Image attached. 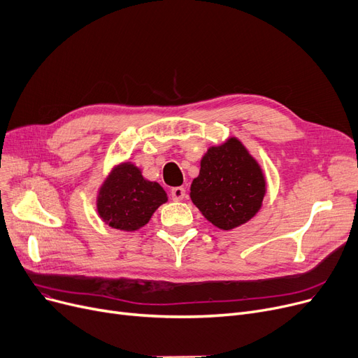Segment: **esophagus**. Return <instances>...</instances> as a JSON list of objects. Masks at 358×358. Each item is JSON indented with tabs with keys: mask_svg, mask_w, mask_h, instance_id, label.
<instances>
[{
	"mask_svg": "<svg viewBox=\"0 0 358 358\" xmlns=\"http://www.w3.org/2000/svg\"><path fill=\"white\" fill-rule=\"evenodd\" d=\"M170 195H172L173 201H180L186 196V189L183 186H175V188H172V191H170Z\"/></svg>",
	"mask_w": 358,
	"mask_h": 358,
	"instance_id": "esophagus-1",
	"label": "esophagus"
}]
</instances>
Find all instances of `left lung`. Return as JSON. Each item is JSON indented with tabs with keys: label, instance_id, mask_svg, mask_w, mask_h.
<instances>
[{
	"label": "left lung",
	"instance_id": "left-lung-1",
	"mask_svg": "<svg viewBox=\"0 0 358 358\" xmlns=\"http://www.w3.org/2000/svg\"><path fill=\"white\" fill-rule=\"evenodd\" d=\"M265 178L242 143L230 138L211 147L191 185V199L210 223L231 230L249 221L262 206Z\"/></svg>",
	"mask_w": 358,
	"mask_h": 358
}]
</instances>
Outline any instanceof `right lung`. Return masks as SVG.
<instances>
[{
	"mask_svg": "<svg viewBox=\"0 0 358 358\" xmlns=\"http://www.w3.org/2000/svg\"><path fill=\"white\" fill-rule=\"evenodd\" d=\"M167 201L157 182L145 180L138 167L124 163L105 180L97 196V213L110 227L134 231L145 226Z\"/></svg>",
	"mask_w": 358,
	"mask_h": 358,
	"instance_id": "add662e5",
	"label": "right lung"
}]
</instances>
